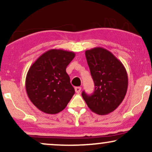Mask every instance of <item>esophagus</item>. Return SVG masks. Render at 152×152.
<instances>
[{
	"mask_svg": "<svg viewBox=\"0 0 152 152\" xmlns=\"http://www.w3.org/2000/svg\"><path fill=\"white\" fill-rule=\"evenodd\" d=\"M81 90V87H80V86H77V87H76V88H75V91H76V92L77 94L80 93Z\"/></svg>",
	"mask_w": 152,
	"mask_h": 152,
	"instance_id": "34e87169",
	"label": "esophagus"
}]
</instances>
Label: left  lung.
Here are the masks:
<instances>
[{
    "label": "left lung",
    "mask_w": 152,
    "mask_h": 152,
    "mask_svg": "<svg viewBox=\"0 0 152 152\" xmlns=\"http://www.w3.org/2000/svg\"><path fill=\"white\" fill-rule=\"evenodd\" d=\"M95 89L91 95L82 92L91 111L99 115L114 111L121 104L128 88V76L123 64L112 53L101 47L85 52Z\"/></svg>",
    "instance_id": "left-lung-1"
}]
</instances>
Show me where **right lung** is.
<instances>
[{
    "mask_svg": "<svg viewBox=\"0 0 152 152\" xmlns=\"http://www.w3.org/2000/svg\"><path fill=\"white\" fill-rule=\"evenodd\" d=\"M74 57L72 51L50 49L31 65L26 75V90L40 111L57 114L70 102L75 90L66 69Z\"/></svg>",
    "mask_w": 152,
    "mask_h": 152,
    "instance_id": "obj_1",
    "label": "right lung"
}]
</instances>
